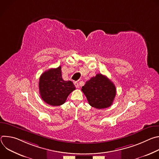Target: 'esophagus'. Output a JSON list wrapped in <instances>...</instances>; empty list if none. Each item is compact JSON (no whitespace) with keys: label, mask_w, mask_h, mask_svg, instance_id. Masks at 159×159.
I'll list each match as a JSON object with an SVG mask.
<instances>
[{"label":"esophagus","mask_w":159,"mask_h":159,"mask_svg":"<svg viewBox=\"0 0 159 159\" xmlns=\"http://www.w3.org/2000/svg\"><path fill=\"white\" fill-rule=\"evenodd\" d=\"M74 85H75L76 88H79V84L78 82H74Z\"/></svg>","instance_id":"34e87169"}]
</instances>
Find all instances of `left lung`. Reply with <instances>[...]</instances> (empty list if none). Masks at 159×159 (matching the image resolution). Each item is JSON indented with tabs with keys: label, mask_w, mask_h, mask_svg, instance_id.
<instances>
[{
	"label": "left lung",
	"mask_w": 159,
	"mask_h": 159,
	"mask_svg": "<svg viewBox=\"0 0 159 159\" xmlns=\"http://www.w3.org/2000/svg\"><path fill=\"white\" fill-rule=\"evenodd\" d=\"M82 91L89 104L97 109H104L111 106L116 94L115 84L106 76L97 74L87 81L82 87Z\"/></svg>",
	"instance_id": "8db88e82"
}]
</instances>
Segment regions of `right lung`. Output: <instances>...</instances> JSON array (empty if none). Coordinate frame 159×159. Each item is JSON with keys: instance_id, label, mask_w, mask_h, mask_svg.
Segmentation results:
<instances>
[{"instance_id": "right-lung-1", "label": "right lung", "mask_w": 159, "mask_h": 159, "mask_svg": "<svg viewBox=\"0 0 159 159\" xmlns=\"http://www.w3.org/2000/svg\"><path fill=\"white\" fill-rule=\"evenodd\" d=\"M75 89L72 81L62 79L61 66L45 71L40 76L39 90L41 98L51 106H58L64 104L67 97Z\"/></svg>"}]
</instances>
